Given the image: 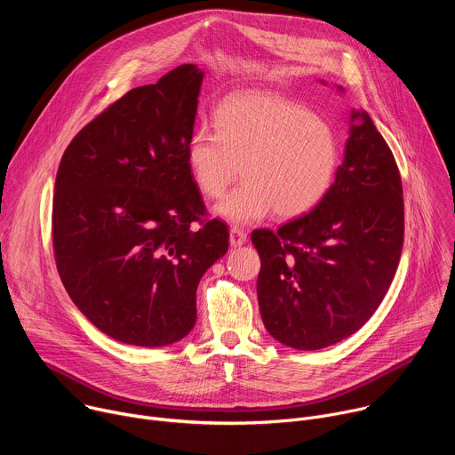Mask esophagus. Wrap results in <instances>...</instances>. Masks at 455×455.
Wrapping results in <instances>:
<instances>
[{"mask_svg": "<svg viewBox=\"0 0 455 455\" xmlns=\"http://www.w3.org/2000/svg\"><path fill=\"white\" fill-rule=\"evenodd\" d=\"M246 243V232L239 227H232L230 228V244L232 246H241Z\"/></svg>", "mask_w": 455, "mask_h": 455, "instance_id": "esophagus-1", "label": "esophagus"}]
</instances>
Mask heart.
<instances>
[{"instance_id": "obj_1", "label": "heart", "mask_w": 455, "mask_h": 455, "mask_svg": "<svg viewBox=\"0 0 455 455\" xmlns=\"http://www.w3.org/2000/svg\"><path fill=\"white\" fill-rule=\"evenodd\" d=\"M216 132L200 125L187 144V165L204 196L230 223L307 214L326 196L340 162L333 127L304 106L263 92L232 95L216 111Z\"/></svg>"}]
</instances>
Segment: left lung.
<instances>
[{"label":"left lung","mask_w":455,"mask_h":455,"mask_svg":"<svg viewBox=\"0 0 455 455\" xmlns=\"http://www.w3.org/2000/svg\"><path fill=\"white\" fill-rule=\"evenodd\" d=\"M251 243L261 257L259 309L281 344L328 347L372 316L400 263L403 188L365 111H351L344 162L322 202L277 232L253 230Z\"/></svg>","instance_id":"8db88e82"}]
</instances>
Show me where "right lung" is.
Wrapping results in <instances>:
<instances>
[{
	"label": "right lung",
	"instance_id": "add662e5",
	"mask_svg": "<svg viewBox=\"0 0 455 455\" xmlns=\"http://www.w3.org/2000/svg\"><path fill=\"white\" fill-rule=\"evenodd\" d=\"M202 81L196 64H181L127 92L81 129L59 164V277L93 326L122 344L162 347L187 337L200 279L228 250L227 225L202 220L185 156Z\"/></svg>",
	"mask_w": 455,
	"mask_h": 455
}]
</instances>
